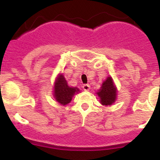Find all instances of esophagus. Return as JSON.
Returning <instances> with one entry per match:
<instances>
[{
	"instance_id": "1",
	"label": "esophagus",
	"mask_w": 160,
	"mask_h": 160,
	"mask_svg": "<svg viewBox=\"0 0 160 160\" xmlns=\"http://www.w3.org/2000/svg\"><path fill=\"white\" fill-rule=\"evenodd\" d=\"M82 88H83V90H85V91H88V90L90 89V85L84 84L82 86Z\"/></svg>"
}]
</instances>
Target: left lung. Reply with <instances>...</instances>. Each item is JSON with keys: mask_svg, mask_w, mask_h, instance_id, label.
Here are the masks:
<instances>
[{"mask_svg": "<svg viewBox=\"0 0 160 160\" xmlns=\"http://www.w3.org/2000/svg\"><path fill=\"white\" fill-rule=\"evenodd\" d=\"M116 91V88L114 86L112 78L111 77H108L102 83V86L97 94L100 98V101L102 105L111 106L115 101Z\"/></svg>", "mask_w": 160, "mask_h": 160, "instance_id": "8db88e82", "label": "left lung"}]
</instances>
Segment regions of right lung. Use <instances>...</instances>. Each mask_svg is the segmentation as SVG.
I'll use <instances>...</instances> for the list:
<instances>
[{"label":"right lung","instance_id":"right-lung-1","mask_svg":"<svg viewBox=\"0 0 160 160\" xmlns=\"http://www.w3.org/2000/svg\"><path fill=\"white\" fill-rule=\"evenodd\" d=\"M79 91L78 88L69 87L67 82L62 74L59 75L54 85V98L62 105H66L70 102L72 97L75 92Z\"/></svg>","mask_w":160,"mask_h":160}]
</instances>
